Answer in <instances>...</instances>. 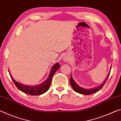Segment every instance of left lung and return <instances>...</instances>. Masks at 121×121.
Listing matches in <instances>:
<instances>
[{"label": "left lung", "instance_id": "obj_1", "mask_svg": "<svg viewBox=\"0 0 121 121\" xmlns=\"http://www.w3.org/2000/svg\"><path fill=\"white\" fill-rule=\"evenodd\" d=\"M109 74H110V72L109 73H108L107 78L105 79V81L103 83L101 84L100 85L98 86V87H94V88H92V89H84V88H83L81 86H79L75 82V81L73 80L72 76H71V75L70 79V83L73 90H74L75 92H76L82 94V95H91V94L97 92H98V91H99L100 89H102V87L104 86V84H105L106 82L107 81V79L108 78V77H109Z\"/></svg>", "mask_w": 121, "mask_h": 121}]
</instances>
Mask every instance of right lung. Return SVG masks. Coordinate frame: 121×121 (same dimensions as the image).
<instances>
[{
  "label": "right lung",
  "instance_id": "1",
  "mask_svg": "<svg viewBox=\"0 0 121 121\" xmlns=\"http://www.w3.org/2000/svg\"><path fill=\"white\" fill-rule=\"evenodd\" d=\"M60 67V65L58 62L56 63L54 65H53L50 71V73H49L48 78L41 84L35 86L26 85L17 82L14 80L13 77L12 76L9 69V71L12 81H13L14 84L16 85V86L17 87V89H19V90L23 92L24 93L28 94V95H39L45 93L46 91H48L50 86L53 75L54 74V73L56 72V70H58Z\"/></svg>",
  "mask_w": 121,
  "mask_h": 121
}]
</instances>
